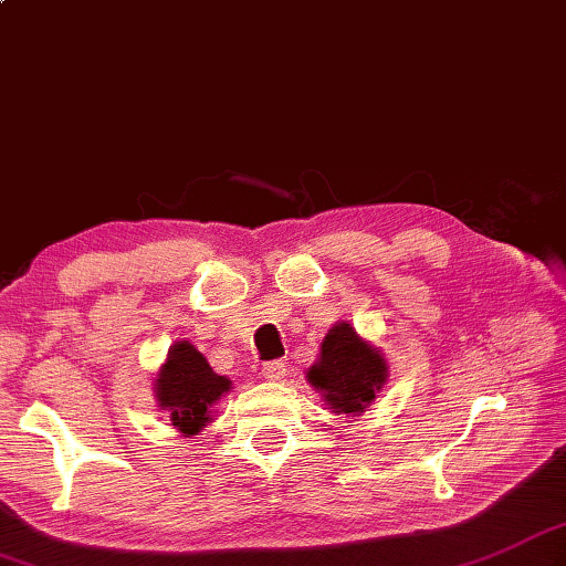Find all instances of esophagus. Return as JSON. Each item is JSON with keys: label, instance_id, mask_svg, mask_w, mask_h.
Here are the masks:
<instances>
[{"label": "esophagus", "instance_id": "34e87169", "mask_svg": "<svg viewBox=\"0 0 566 566\" xmlns=\"http://www.w3.org/2000/svg\"><path fill=\"white\" fill-rule=\"evenodd\" d=\"M286 375V365L282 359H272V363H264L262 365V377L270 379V381H282Z\"/></svg>", "mask_w": 566, "mask_h": 566}]
</instances>
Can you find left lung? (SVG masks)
<instances>
[{"instance_id": "obj_1", "label": "left lung", "mask_w": 566, "mask_h": 566, "mask_svg": "<svg viewBox=\"0 0 566 566\" xmlns=\"http://www.w3.org/2000/svg\"><path fill=\"white\" fill-rule=\"evenodd\" d=\"M308 381L323 391L335 413H359L387 381V365L377 347L359 340L350 323H338L323 340Z\"/></svg>"}]
</instances>
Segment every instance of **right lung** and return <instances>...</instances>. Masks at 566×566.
Returning <instances> with one entry per match:
<instances>
[{
  "instance_id": "add662e5",
  "label": "right lung",
  "mask_w": 566,
  "mask_h": 566,
  "mask_svg": "<svg viewBox=\"0 0 566 566\" xmlns=\"http://www.w3.org/2000/svg\"><path fill=\"white\" fill-rule=\"evenodd\" d=\"M155 387L160 406L170 411L172 426L185 436H195L209 423V408L231 389V381L216 375L195 345L179 340L170 347Z\"/></svg>"
}]
</instances>
